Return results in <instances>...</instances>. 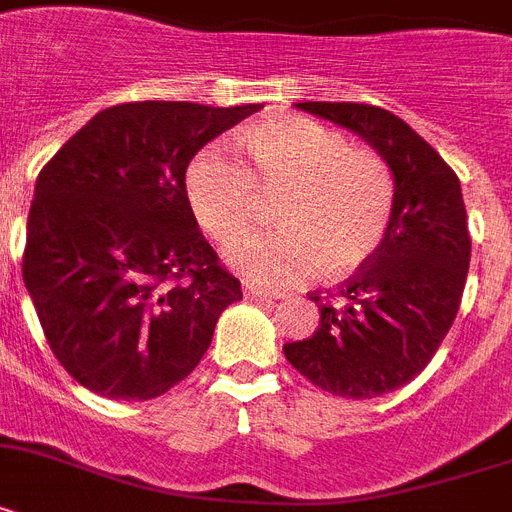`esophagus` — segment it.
Here are the masks:
<instances>
[{
  "instance_id": "1",
  "label": "esophagus",
  "mask_w": 512,
  "mask_h": 512,
  "mask_svg": "<svg viewBox=\"0 0 512 512\" xmlns=\"http://www.w3.org/2000/svg\"><path fill=\"white\" fill-rule=\"evenodd\" d=\"M244 296L250 301H273L278 299V296H273V293L262 291V288H255V286H244Z\"/></svg>"
}]
</instances>
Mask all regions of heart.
<instances>
[{
	"instance_id": "heart-1",
	"label": "heart",
	"mask_w": 512,
	"mask_h": 512,
	"mask_svg": "<svg viewBox=\"0 0 512 512\" xmlns=\"http://www.w3.org/2000/svg\"><path fill=\"white\" fill-rule=\"evenodd\" d=\"M255 172L208 149L188 170V198L208 237L234 244L247 237L265 198H281L283 231L234 247L231 265L252 283L288 288L363 268L386 242L397 185L384 157L355 149L345 133L309 118H275L244 136Z\"/></svg>"
}]
</instances>
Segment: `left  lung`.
<instances>
[{"mask_svg": "<svg viewBox=\"0 0 512 512\" xmlns=\"http://www.w3.org/2000/svg\"><path fill=\"white\" fill-rule=\"evenodd\" d=\"M358 133L397 185L389 237L371 262L327 296L311 293L319 327L283 353L335 397L373 399L428 366L451 330L469 273L471 239L456 172L402 118L361 102H296Z\"/></svg>", "mask_w": 512, "mask_h": 512, "instance_id": "8db88e82", "label": "left lung"}]
</instances>
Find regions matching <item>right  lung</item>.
I'll list each match as a JSON object with an SVG mask.
<instances>
[{"label":"right lung","mask_w":512,"mask_h":512,"mask_svg":"<svg viewBox=\"0 0 512 512\" xmlns=\"http://www.w3.org/2000/svg\"><path fill=\"white\" fill-rule=\"evenodd\" d=\"M260 105L126 102L79 128L35 180L22 281L53 355L100 397L180 384L242 286L198 229L185 170Z\"/></svg>","instance_id":"obj_1"}]
</instances>
